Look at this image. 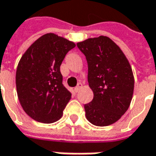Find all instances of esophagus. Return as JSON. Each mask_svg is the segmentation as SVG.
Masks as SVG:
<instances>
[{
	"mask_svg": "<svg viewBox=\"0 0 156 156\" xmlns=\"http://www.w3.org/2000/svg\"><path fill=\"white\" fill-rule=\"evenodd\" d=\"M81 87H82V84H81V83H79V84L76 86V87H75V89H74V90H75V92H76V93H78V92H79V90H80V88H81Z\"/></svg>",
	"mask_w": 156,
	"mask_h": 156,
	"instance_id": "esophagus-1",
	"label": "esophagus"
}]
</instances>
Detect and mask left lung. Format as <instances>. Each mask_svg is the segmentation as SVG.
Here are the masks:
<instances>
[{
  "mask_svg": "<svg viewBox=\"0 0 156 156\" xmlns=\"http://www.w3.org/2000/svg\"><path fill=\"white\" fill-rule=\"evenodd\" d=\"M88 65L87 80L94 99L84 105L86 118L96 126L114 124L128 110L134 76L128 59L110 37L100 36L77 43Z\"/></svg>",
  "mask_w": 156,
  "mask_h": 156,
  "instance_id": "left-lung-1",
  "label": "left lung"
}]
</instances>
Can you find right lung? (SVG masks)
<instances>
[{"instance_id":"add662e5","label":"right lung","mask_w":156,"mask_h":156,"mask_svg":"<svg viewBox=\"0 0 156 156\" xmlns=\"http://www.w3.org/2000/svg\"><path fill=\"white\" fill-rule=\"evenodd\" d=\"M76 44L55 33L37 38L23 54L16 70L20 103L29 117L51 124L62 116L71 93L62 84L60 66Z\"/></svg>"}]
</instances>
